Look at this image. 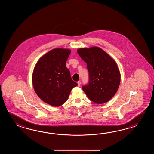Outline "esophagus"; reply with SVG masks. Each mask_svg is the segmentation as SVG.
<instances>
[{
    "label": "esophagus",
    "instance_id": "esophagus-1",
    "mask_svg": "<svg viewBox=\"0 0 154 154\" xmlns=\"http://www.w3.org/2000/svg\"><path fill=\"white\" fill-rule=\"evenodd\" d=\"M77 83H78V86H80V85H81V82H80V81H79V82H78Z\"/></svg>",
    "mask_w": 154,
    "mask_h": 154
}]
</instances>
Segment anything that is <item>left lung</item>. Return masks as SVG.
<instances>
[{"instance_id":"obj_1","label":"left lung","mask_w":154,"mask_h":154,"mask_svg":"<svg viewBox=\"0 0 154 154\" xmlns=\"http://www.w3.org/2000/svg\"><path fill=\"white\" fill-rule=\"evenodd\" d=\"M77 52L87 64L89 73V82L82 86L83 91L96 103L109 101L117 91L121 82L117 63L98 47L79 48Z\"/></svg>"}]
</instances>
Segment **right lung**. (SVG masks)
Returning a JSON list of instances; mask_svg holds the SVG:
<instances>
[{
  "label": "right lung",
  "instance_id": "obj_1",
  "mask_svg": "<svg viewBox=\"0 0 154 154\" xmlns=\"http://www.w3.org/2000/svg\"><path fill=\"white\" fill-rule=\"evenodd\" d=\"M70 52L69 49H52L43 55L34 68L32 84L36 94L43 101L52 106L64 104L72 89L78 85L66 67Z\"/></svg>",
  "mask_w": 154,
  "mask_h": 154
}]
</instances>
